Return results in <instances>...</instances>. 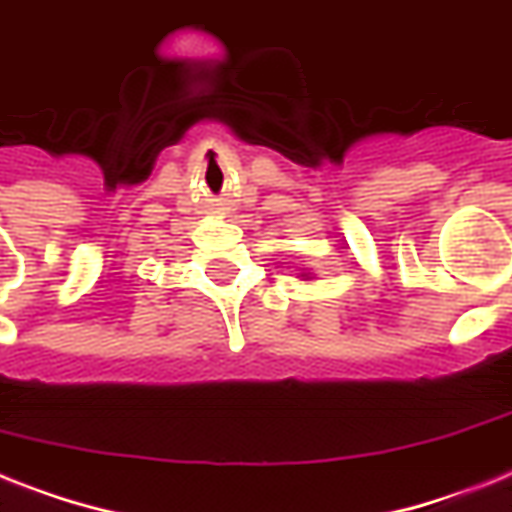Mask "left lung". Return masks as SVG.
Listing matches in <instances>:
<instances>
[{
    "instance_id": "1",
    "label": "left lung",
    "mask_w": 512,
    "mask_h": 512,
    "mask_svg": "<svg viewBox=\"0 0 512 512\" xmlns=\"http://www.w3.org/2000/svg\"><path fill=\"white\" fill-rule=\"evenodd\" d=\"M299 278H302V281H313V273H310V270H305V273H302V276H299Z\"/></svg>"
}]
</instances>
